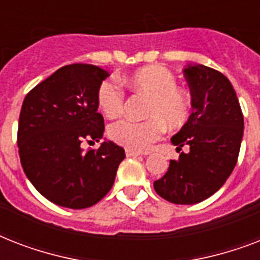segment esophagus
Here are the masks:
<instances>
[{
    "label": "esophagus",
    "mask_w": 260,
    "mask_h": 260,
    "mask_svg": "<svg viewBox=\"0 0 260 260\" xmlns=\"http://www.w3.org/2000/svg\"><path fill=\"white\" fill-rule=\"evenodd\" d=\"M125 155H126V158H136V156H142L140 152H136V151H132V150H126Z\"/></svg>",
    "instance_id": "34e87169"
}]
</instances>
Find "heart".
Returning <instances> with one entry per match:
<instances>
[{
    "mask_svg": "<svg viewBox=\"0 0 260 260\" xmlns=\"http://www.w3.org/2000/svg\"><path fill=\"white\" fill-rule=\"evenodd\" d=\"M134 89L150 95L146 121L124 118L109 126L114 143L132 151H147L162 138L166 124L170 128L183 125L190 116L189 97L177 89V79L171 71L160 66H150L135 71L126 78ZM98 105L109 118L118 117L124 109V91L116 81L106 79L98 89Z\"/></svg>",
    "mask_w": 260,
    "mask_h": 260,
    "instance_id": "b5f03b06",
    "label": "heart"
}]
</instances>
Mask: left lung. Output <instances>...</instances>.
<instances>
[{"label":"left lung","mask_w":260,"mask_h":260,"mask_svg":"<svg viewBox=\"0 0 260 260\" xmlns=\"http://www.w3.org/2000/svg\"><path fill=\"white\" fill-rule=\"evenodd\" d=\"M183 75L191 91L193 112L171 143L181 151L170 160L167 173L154 182L162 198L179 205H193L213 196L238 162L244 120L232 83L220 71L186 64Z\"/></svg>","instance_id":"1"}]
</instances>
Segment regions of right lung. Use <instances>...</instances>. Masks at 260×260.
Returning <instances> with one entry per match:
<instances>
[{
  "label": "right lung",
  "instance_id": "1",
  "mask_svg": "<svg viewBox=\"0 0 260 260\" xmlns=\"http://www.w3.org/2000/svg\"><path fill=\"white\" fill-rule=\"evenodd\" d=\"M109 73L93 64L60 67L26 94L18 120L17 146L35 189L56 205L85 209L112 189L124 148L104 140L98 150L81 143L104 136L98 89Z\"/></svg>",
  "mask_w": 260,
  "mask_h": 260
}]
</instances>
